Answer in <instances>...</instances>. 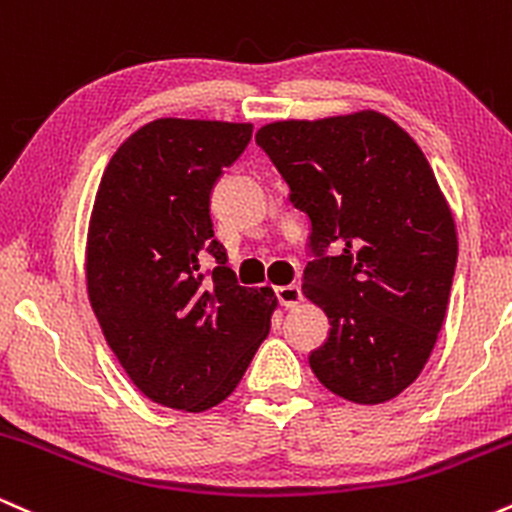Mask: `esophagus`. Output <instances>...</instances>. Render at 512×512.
<instances>
[{
	"mask_svg": "<svg viewBox=\"0 0 512 512\" xmlns=\"http://www.w3.org/2000/svg\"><path fill=\"white\" fill-rule=\"evenodd\" d=\"M274 296L276 301H279L284 308H296L298 303H301V289H298L296 284H286V286H276L274 289Z\"/></svg>",
	"mask_w": 512,
	"mask_h": 512,
	"instance_id": "esophagus-1",
	"label": "esophagus"
}]
</instances>
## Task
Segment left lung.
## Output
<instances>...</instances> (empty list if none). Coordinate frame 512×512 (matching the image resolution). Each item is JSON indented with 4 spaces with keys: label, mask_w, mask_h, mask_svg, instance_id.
<instances>
[{
    "label": "left lung",
    "mask_w": 512,
    "mask_h": 512,
    "mask_svg": "<svg viewBox=\"0 0 512 512\" xmlns=\"http://www.w3.org/2000/svg\"><path fill=\"white\" fill-rule=\"evenodd\" d=\"M255 142L310 219L303 293L332 325L310 368L349 402L397 397L436 346L457 264L455 221L424 151L373 110L272 122Z\"/></svg>",
    "instance_id": "8db88e82"
}]
</instances>
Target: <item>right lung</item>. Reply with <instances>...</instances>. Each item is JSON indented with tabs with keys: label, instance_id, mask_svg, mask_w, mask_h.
Segmentation results:
<instances>
[{
	"label": "right lung",
	"instance_id": "obj_1",
	"mask_svg": "<svg viewBox=\"0 0 512 512\" xmlns=\"http://www.w3.org/2000/svg\"><path fill=\"white\" fill-rule=\"evenodd\" d=\"M252 125L154 120L105 168L86 248L91 308L117 361L170 409L223 402L269 332V289H245L214 238L211 192Z\"/></svg>",
	"mask_w": 512,
	"mask_h": 512
}]
</instances>
